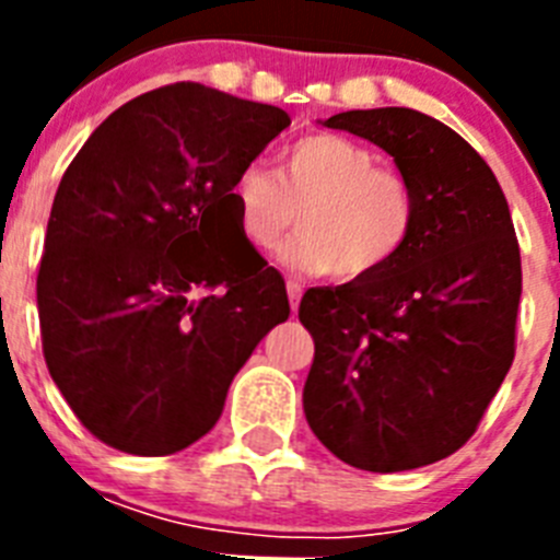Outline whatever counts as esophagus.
Listing matches in <instances>:
<instances>
[{"mask_svg": "<svg viewBox=\"0 0 560 560\" xmlns=\"http://www.w3.org/2000/svg\"><path fill=\"white\" fill-rule=\"evenodd\" d=\"M285 291H289L291 311H296V305H300V296H303V285L294 283V280H289V283H285Z\"/></svg>", "mask_w": 560, "mask_h": 560, "instance_id": "obj_1", "label": "esophagus"}]
</instances>
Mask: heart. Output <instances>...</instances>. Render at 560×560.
<instances>
[{
  "label": "heart",
  "mask_w": 560,
  "mask_h": 560,
  "mask_svg": "<svg viewBox=\"0 0 560 560\" xmlns=\"http://www.w3.org/2000/svg\"><path fill=\"white\" fill-rule=\"evenodd\" d=\"M230 199L252 249H275L296 219L300 235L283 249V260L300 271H330L339 283H361L389 269L418 230L412 182L378 165L368 145L330 131L289 142L275 173L241 167Z\"/></svg>",
  "instance_id": "obj_1"
}]
</instances>
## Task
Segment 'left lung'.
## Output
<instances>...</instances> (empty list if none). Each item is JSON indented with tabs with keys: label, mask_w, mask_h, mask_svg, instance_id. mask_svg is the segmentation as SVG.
Returning <instances> with one entry per match:
<instances>
[{
	"label": "left lung",
	"mask_w": 560,
	"mask_h": 560,
	"mask_svg": "<svg viewBox=\"0 0 560 560\" xmlns=\"http://www.w3.org/2000/svg\"><path fill=\"white\" fill-rule=\"evenodd\" d=\"M384 148L418 190L412 244L381 275L308 289V427L341 463L393 474L468 443L516 355L522 257L488 162L415 108L325 120Z\"/></svg>",
	"instance_id": "1"
}]
</instances>
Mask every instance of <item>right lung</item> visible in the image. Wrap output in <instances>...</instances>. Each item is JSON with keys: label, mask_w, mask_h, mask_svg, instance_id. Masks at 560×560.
I'll return each instance as SVG.
<instances>
[{"label": "right lung", "mask_w": 560, "mask_h": 560, "mask_svg": "<svg viewBox=\"0 0 560 560\" xmlns=\"http://www.w3.org/2000/svg\"><path fill=\"white\" fill-rule=\"evenodd\" d=\"M289 126L283 108L171 83L108 114L69 162L36 280L42 348L106 446L165 457L205 438L257 341L289 319L283 277L230 199Z\"/></svg>", "instance_id": "obj_1"}]
</instances>
